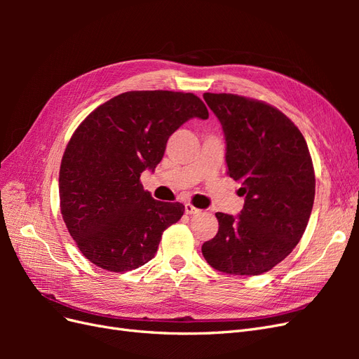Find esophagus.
Masks as SVG:
<instances>
[{
    "instance_id": "34e87169",
    "label": "esophagus",
    "mask_w": 359,
    "mask_h": 359,
    "mask_svg": "<svg viewBox=\"0 0 359 359\" xmlns=\"http://www.w3.org/2000/svg\"><path fill=\"white\" fill-rule=\"evenodd\" d=\"M199 212H201V210H198L196 206H193L191 203H186V214L193 215V214H199Z\"/></svg>"
}]
</instances>
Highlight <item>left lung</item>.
I'll list each match as a JSON object with an SVG mask.
<instances>
[{
	"label": "left lung",
	"mask_w": 359,
	"mask_h": 359,
	"mask_svg": "<svg viewBox=\"0 0 359 359\" xmlns=\"http://www.w3.org/2000/svg\"><path fill=\"white\" fill-rule=\"evenodd\" d=\"M226 137L227 175L245 196L238 217L217 212L219 232L203 243L214 269L259 276L280 264L306 231L314 202V169L299 128L265 102L205 93Z\"/></svg>",
	"instance_id": "left-lung-1"
}]
</instances>
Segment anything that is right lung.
Returning <instances> with one entry per match:
<instances>
[{
  "label": "right lung",
  "mask_w": 359,
  "mask_h": 359,
  "mask_svg": "<svg viewBox=\"0 0 359 359\" xmlns=\"http://www.w3.org/2000/svg\"><path fill=\"white\" fill-rule=\"evenodd\" d=\"M194 116L206 119L208 109L191 93L127 91L74 130L61 160L60 206L90 262L124 273L154 257L184 205L153 199L140 173L158 165L170 135Z\"/></svg>",
  "instance_id": "add662e5"
}]
</instances>
